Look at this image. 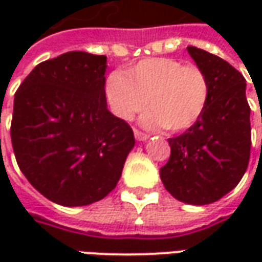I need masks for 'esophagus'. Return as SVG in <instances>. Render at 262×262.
I'll return each mask as SVG.
<instances>
[{"label": "esophagus", "instance_id": "obj_1", "mask_svg": "<svg viewBox=\"0 0 262 262\" xmlns=\"http://www.w3.org/2000/svg\"><path fill=\"white\" fill-rule=\"evenodd\" d=\"M135 137H136V140H139V142H146L150 136L146 135V133H143V132L135 129Z\"/></svg>", "mask_w": 262, "mask_h": 262}]
</instances>
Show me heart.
I'll list each match as a JSON object with an SVG mask.
<instances>
[{"label": "heart", "instance_id": "1", "mask_svg": "<svg viewBox=\"0 0 262 262\" xmlns=\"http://www.w3.org/2000/svg\"><path fill=\"white\" fill-rule=\"evenodd\" d=\"M105 94L119 119L132 120L148 105L151 111L142 116L143 126L182 132L201 119L208 106L210 82L196 66L153 57L139 61L123 74L112 73L105 82Z\"/></svg>", "mask_w": 262, "mask_h": 262}]
</instances>
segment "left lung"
<instances>
[{
  "mask_svg": "<svg viewBox=\"0 0 262 262\" xmlns=\"http://www.w3.org/2000/svg\"><path fill=\"white\" fill-rule=\"evenodd\" d=\"M188 53L209 78L210 97L201 119L168 139L171 156L160 177L176 199L201 206L230 192L247 170L250 106L242 73L202 49L189 46Z\"/></svg>",
  "mask_w": 262,
  "mask_h": 262,
  "instance_id": "8db88e82",
  "label": "left lung"
}]
</instances>
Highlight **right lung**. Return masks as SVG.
<instances>
[{"mask_svg": "<svg viewBox=\"0 0 262 262\" xmlns=\"http://www.w3.org/2000/svg\"><path fill=\"white\" fill-rule=\"evenodd\" d=\"M106 56L69 52L32 70L14 99L11 140L22 174L49 201L85 206L108 195L135 147L108 111Z\"/></svg>", "mask_w": 262, "mask_h": 262, "instance_id": "1", "label": "right lung"}]
</instances>
